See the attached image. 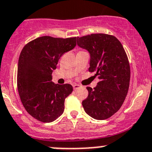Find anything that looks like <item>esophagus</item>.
Segmentation results:
<instances>
[{
    "instance_id": "34e87169",
    "label": "esophagus",
    "mask_w": 152,
    "mask_h": 152,
    "mask_svg": "<svg viewBox=\"0 0 152 152\" xmlns=\"http://www.w3.org/2000/svg\"><path fill=\"white\" fill-rule=\"evenodd\" d=\"M80 86H79V85H78V84H73V89H74V90H76V89H78L79 88H80Z\"/></svg>"
}]
</instances>
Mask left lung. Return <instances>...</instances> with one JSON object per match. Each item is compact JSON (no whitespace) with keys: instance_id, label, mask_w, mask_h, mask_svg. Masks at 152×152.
Instances as JSON below:
<instances>
[{"instance_id":"8db88e82","label":"left lung","mask_w":152,"mask_h":152,"mask_svg":"<svg viewBox=\"0 0 152 152\" xmlns=\"http://www.w3.org/2000/svg\"><path fill=\"white\" fill-rule=\"evenodd\" d=\"M77 45L90 53V72H96L99 82L83 106L88 115L97 120L107 119L122 106L128 91L130 69L121 42L113 35L91 34L77 37Z\"/></svg>"}]
</instances>
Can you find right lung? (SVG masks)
<instances>
[{
  "instance_id": "right-lung-1",
  "label": "right lung",
  "mask_w": 152,
  "mask_h": 152,
  "mask_svg": "<svg viewBox=\"0 0 152 152\" xmlns=\"http://www.w3.org/2000/svg\"><path fill=\"white\" fill-rule=\"evenodd\" d=\"M76 45V37H38L27 43L18 63L17 88L21 101L32 117L42 122L56 120L64 110V100L73 91L69 84L52 82L58 60Z\"/></svg>"
}]
</instances>
